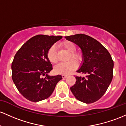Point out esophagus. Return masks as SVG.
Listing matches in <instances>:
<instances>
[{
  "instance_id": "esophagus-1",
  "label": "esophagus",
  "mask_w": 126,
  "mask_h": 126,
  "mask_svg": "<svg viewBox=\"0 0 126 126\" xmlns=\"http://www.w3.org/2000/svg\"><path fill=\"white\" fill-rule=\"evenodd\" d=\"M67 75H62V78H67Z\"/></svg>"
}]
</instances>
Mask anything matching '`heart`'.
I'll use <instances>...</instances> for the list:
<instances>
[{"label": "heart", "mask_w": 126, "mask_h": 126, "mask_svg": "<svg viewBox=\"0 0 126 126\" xmlns=\"http://www.w3.org/2000/svg\"><path fill=\"white\" fill-rule=\"evenodd\" d=\"M62 46L64 49L70 52L68 59H72L76 61H79L81 59V55L78 52H75L76 45L74 42L70 41H66L62 43ZM47 58L48 60L51 63H56L58 62L57 56V49L55 45H52L48 49L47 52ZM77 67V64L75 61L70 60L65 63H61L58 64L54 67V72L56 74L67 75L69 74L73 70L75 69Z\"/></svg>", "instance_id": "1"}]
</instances>
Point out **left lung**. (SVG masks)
<instances>
[{
    "instance_id": "8db88e82",
    "label": "left lung",
    "mask_w": 126,
    "mask_h": 126,
    "mask_svg": "<svg viewBox=\"0 0 126 126\" xmlns=\"http://www.w3.org/2000/svg\"><path fill=\"white\" fill-rule=\"evenodd\" d=\"M81 49L83 63L77 72L85 77H75V84L70 87L79 101L92 103L105 93L113 77L114 62L108 51L95 39L84 34L66 36Z\"/></svg>"
}]
</instances>
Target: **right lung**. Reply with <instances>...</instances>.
Masks as SVG:
<instances>
[{"instance_id":"right-lung-1","label":"right lung","mask_w":126,"mask_h":126,"mask_svg":"<svg viewBox=\"0 0 126 126\" xmlns=\"http://www.w3.org/2000/svg\"><path fill=\"white\" fill-rule=\"evenodd\" d=\"M62 36H34L23 44L12 63V78L19 92L30 101L36 102L51 95L61 75L49 76L52 69L47 58L48 49ZM46 75L44 79L42 75Z\"/></svg>"}]
</instances>
